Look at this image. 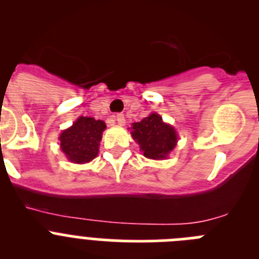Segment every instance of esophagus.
<instances>
[{"mask_svg": "<svg viewBox=\"0 0 259 259\" xmlns=\"http://www.w3.org/2000/svg\"><path fill=\"white\" fill-rule=\"evenodd\" d=\"M115 119H116V122H118L119 125H123L125 123V118L123 114H116Z\"/></svg>", "mask_w": 259, "mask_h": 259, "instance_id": "obj_1", "label": "esophagus"}]
</instances>
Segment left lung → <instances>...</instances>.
Instances as JSON below:
<instances>
[{
    "mask_svg": "<svg viewBox=\"0 0 259 259\" xmlns=\"http://www.w3.org/2000/svg\"><path fill=\"white\" fill-rule=\"evenodd\" d=\"M131 135L144 155L150 159H166L178 143L175 128L164 123L157 113L134 123Z\"/></svg>",
    "mask_w": 259,
    "mask_h": 259,
    "instance_id": "1",
    "label": "left lung"
}]
</instances>
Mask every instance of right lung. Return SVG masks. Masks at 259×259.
Returning <instances> with one entry per match:
<instances>
[{
  "label": "right lung",
  "mask_w": 259,
  "mask_h": 259,
  "mask_svg": "<svg viewBox=\"0 0 259 259\" xmlns=\"http://www.w3.org/2000/svg\"><path fill=\"white\" fill-rule=\"evenodd\" d=\"M106 124L104 120H96L89 116H80L70 128L59 135L61 149L68 161L87 163L97 157L102 132Z\"/></svg>",
  "instance_id": "obj_1"
}]
</instances>
